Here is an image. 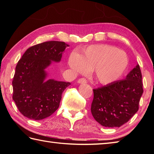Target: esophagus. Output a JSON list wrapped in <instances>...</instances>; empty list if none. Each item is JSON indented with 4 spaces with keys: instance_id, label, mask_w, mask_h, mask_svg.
I'll list each match as a JSON object with an SVG mask.
<instances>
[{
    "instance_id": "esophagus-1",
    "label": "esophagus",
    "mask_w": 154,
    "mask_h": 154,
    "mask_svg": "<svg viewBox=\"0 0 154 154\" xmlns=\"http://www.w3.org/2000/svg\"><path fill=\"white\" fill-rule=\"evenodd\" d=\"M78 83H87V79H85V78H80V79H79V80L77 81Z\"/></svg>"
}]
</instances>
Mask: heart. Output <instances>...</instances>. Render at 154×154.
Masks as SVG:
<instances>
[{
	"label": "heart",
	"mask_w": 154,
	"mask_h": 154,
	"mask_svg": "<svg viewBox=\"0 0 154 154\" xmlns=\"http://www.w3.org/2000/svg\"><path fill=\"white\" fill-rule=\"evenodd\" d=\"M128 62L126 52L106 44L90 45L79 55L72 53L69 59V65L72 70L78 72L93 70L96 79L103 84L119 79Z\"/></svg>",
	"instance_id": "heart-1"
}]
</instances>
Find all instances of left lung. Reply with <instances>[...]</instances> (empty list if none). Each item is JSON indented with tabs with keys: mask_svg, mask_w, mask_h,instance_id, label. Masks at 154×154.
<instances>
[{
	"mask_svg": "<svg viewBox=\"0 0 154 154\" xmlns=\"http://www.w3.org/2000/svg\"><path fill=\"white\" fill-rule=\"evenodd\" d=\"M91 112L96 122L103 126L120 127L139 110L143 93L139 65L124 80L94 89Z\"/></svg>",
	"mask_w": 154,
	"mask_h": 154,
	"instance_id": "obj_1",
	"label": "left lung"
}]
</instances>
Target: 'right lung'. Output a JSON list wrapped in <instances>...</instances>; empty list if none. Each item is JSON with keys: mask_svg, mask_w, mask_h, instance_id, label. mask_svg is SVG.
<instances>
[{"mask_svg": "<svg viewBox=\"0 0 154 154\" xmlns=\"http://www.w3.org/2000/svg\"><path fill=\"white\" fill-rule=\"evenodd\" d=\"M68 46L62 41H45L28 48L18 61L12 81L13 99L24 116L41 120L59 107L62 94L71 83L54 79L44 82L45 69L51 60L60 61Z\"/></svg>", "mask_w": 154, "mask_h": 154, "instance_id": "add662e5", "label": "right lung"}]
</instances>
